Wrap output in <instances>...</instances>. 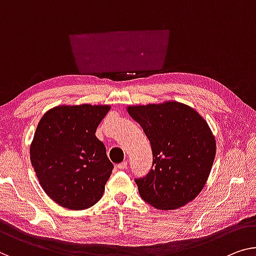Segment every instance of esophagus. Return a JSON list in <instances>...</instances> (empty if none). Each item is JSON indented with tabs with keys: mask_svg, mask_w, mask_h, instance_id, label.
Segmentation results:
<instances>
[{
	"mask_svg": "<svg viewBox=\"0 0 256 256\" xmlns=\"http://www.w3.org/2000/svg\"><path fill=\"white\" fill-rule=\"evenodd\" d=\"M117 168L120 170H125V169H128V162L126 161H123L122 163H120V164L117 166Z\"/></svg>",
	"mask_w": 256,
	"mask_h": 256,
	"instance_id": "1",
	"label": "esophagus"
}]
</instances>
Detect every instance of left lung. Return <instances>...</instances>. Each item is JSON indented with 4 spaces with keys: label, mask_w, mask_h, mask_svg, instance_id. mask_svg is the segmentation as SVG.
I'll use <instances>...</instances> for the list:
<instances>
[{
    "label": "left lung",
    "mask_w": 256,
    "mask_h": 256,
    "mask_svg": "<svg viewBox=\"0 0 256 256\" xmlns=\"http://www.w3.org/2000/svg\"><path fill=\"white\" fill-rule=\"evenodd\" d=\"M150 141L152 166L136 178L140 196L161 210L180 208L199 196L216 155V140L199 112L176 101L128 106Z\"/></svg>",
    "instance_id": "left-lung-1"
}]
</instances>
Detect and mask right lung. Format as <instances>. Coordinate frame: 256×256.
I'll list each match as a JSON object with an SVG mask.
<instances>
[{
	"label": "right lung",
	"mask_w": 256,
	"mask_h": 256,
	"mask_svg": "<svg viewBox=\"0 0 256 256\" xmlns=\"http://www.w3.org/2000/svg\"><path fill=\"white\" fill-rule=\"evenodd\" d=\"M110 106H57L41 118L30 147L41 188L72 210L94 206L104 192L114 164L95 136Z\"/></svg>",
	"instance_id": "add662e5"
}]
</instances>
